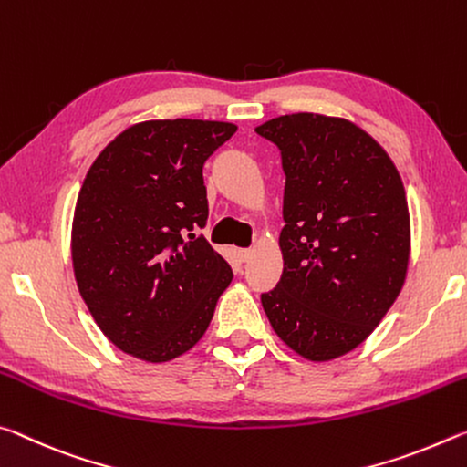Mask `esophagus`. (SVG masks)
Instances as JSON below:
<instances>
[{"instance_id":"1","label":"esophagus","mask_w":467,"mask_h":467,"mask_svg":"<svg viewBox=\"0 0 467 467\" xmlns=\"http://www.w3.org/2000/svg\"><path fill=\"white\" fill-rule=\"evenodd\" d=\"M252 254H254V250H252V248H240V250H238V258H240L242 263L250 261Z\"/></svg>"}]
</instances>
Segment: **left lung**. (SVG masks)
<instances>
[{
	"label": "left lung",
	"mask_w": 467,
	"mask_h": 467,
	"mask_svg": "<svg viewBox=\"0 0 467 467\" xmlns=\"http://www.w3.org/2000/svg\"><path fill=\"white\" fill-rule=\"evenodd\" d=\"M256 132L277 144L285 171L284 273L263 308L297 356L335 360L377 328L406 281V188L385 149L349 119L292 113Z\"/></svg>",
	"instance_id": "left-lung-1"
}]
</instances>
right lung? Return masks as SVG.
I'll return each mask as SVG.
<instances>
[{
  "instance_id": "right-lung-1",
  "label": "right lung",
  "mask_w": 467,
  "mask_h": 467,
  "mask_svg": "<svg viewBox=\"0 0 467 467\" xmlns=\"http://www.w3.org/2000/svg\"><path fill=\"white\" fill-rule=\"evenodd\" d=\"M238 126L149 119L99 152L72 221L78 292L113 346L161 364L202 339L232 284L225 258L196 235L209 217L202 165Z\"/></svg>"
}]
</instances>
